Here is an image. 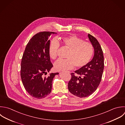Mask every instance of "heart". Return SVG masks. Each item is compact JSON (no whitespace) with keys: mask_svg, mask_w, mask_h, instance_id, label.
I'll return each instance as SVG.
<instances>
[{"mask_svg":"<svg viewBox=\"0 0 125 125\" xmlns=\"http://www.w3.org/2000/svg\"><path fill=\"white\" fill-rule=\"evenodd\" d=\"M64 46L69 50L66 56L67 59H58L54 64L56 71H65L75 67L82 68L86 66L92 59L94 53L93 45L88 42L75 35H70L60 38ZM60 47L59 42L52 40L49 47V54L51 58L55 59Z\"/></svg>","mask_w":125,"mask_h":125,"instance_id":"b5f03b06","label":"heart"}]
</instances>
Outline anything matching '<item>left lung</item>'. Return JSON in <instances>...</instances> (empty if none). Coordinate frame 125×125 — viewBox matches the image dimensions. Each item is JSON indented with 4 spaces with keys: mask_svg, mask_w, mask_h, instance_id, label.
<instances>
[{
    "mask_svg": "<svg viewBox=\"0 0 125 125\" xmlns=\"http://www.w3.org/2000/svg\"><path fill=\"white\" fill-rule=\"evenodd\" d=\"M88 37L94 48V56L86 66L71 73L68 83L70 92L80 98L89 96L96 90L104 68L103 52L99 43L91 34H88Z\"/></svg>",
    "mask_w": 125,
    "mask_h": 125,
    "instance_id": "obj_1",
    "label": "left lung"
}]
</instances>
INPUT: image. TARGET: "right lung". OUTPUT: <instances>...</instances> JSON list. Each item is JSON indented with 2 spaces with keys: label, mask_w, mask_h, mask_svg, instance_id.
Wrapping results in <instances>:
<instances>
[{
  "label": "right lung",
  "mask_w": 125,
  "mask_h": 125,
  "mask_svg": "<svg viewBox=\"0 0 125 125\" xmlns=\"http://www.w3.org/2000/svg\"><path fill=\"white\" fill-rule=\"evenodd\" d=\"M52 31H41L28 43L22 56L20 75L26 91L32 97L42 99L51 92L52 80L58 73L45 75L53 67L49 54Z\"/></svg>",
  "instance_id": "add662e5"
}]
</instances>
